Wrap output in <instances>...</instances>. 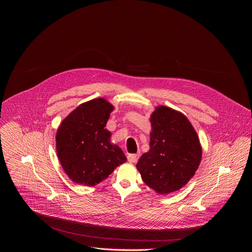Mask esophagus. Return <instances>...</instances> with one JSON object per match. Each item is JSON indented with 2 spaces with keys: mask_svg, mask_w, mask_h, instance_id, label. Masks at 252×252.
I'll return each mask as SVG.
<instances>
[{
  "mask_svg": "<svg viewBox=\"0 0 252 252\" xmlns=\"http://www.w3.org/2000/svg\"><path fill=\"white\" fill-rule=\"evenodd\" d=\"M138 158H139V155H137V154L128 155V156H127V160H128L129 162H131V163H134V162L137 161Z\"/></svg>",
  "mask_w": 252,
  "mask_h": 252,
  "instance_id": "esophagus-1",
  "label": "esophagus"
}]
</instances>
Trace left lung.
Wrapping results in <instances>:
<instances>
[{
  "instance_id": "left-lung-1",
  "label": "left lung",
  "mask_w": 252,
  "mask_h": 252,
  "mask_svg": "<svg viewBox=\"0 0 252 252\" xmlns=\"http://www.w3.org/2000/svg\"><path fill=\"white\" fill-rule=\"evenodd\" d=\"M150 151L136 168L145 184L158 194L184 188L197 170L202 150L198 135L185 115L159 105L151 116Z\"/></svg>"
}]
</instances>
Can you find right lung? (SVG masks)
<instances>
[{
  "mask_svg": "<svg viewBox=\"0 0 252 252\" xmlns=\"http://www.w3.org/2000/svg\"><path fill=\"white\" fill-rule=\"evenodd\" d=\"M114 106L104 98L80 104L61 124L56 135L63 169L75 184L94 187L126 161L105 128Z\"/></svg>",
  "mask_w": 252,
  "mask_h": 252,
  "instance_id": "obj_1",
  "label": "right lung"
}]
</instances>
